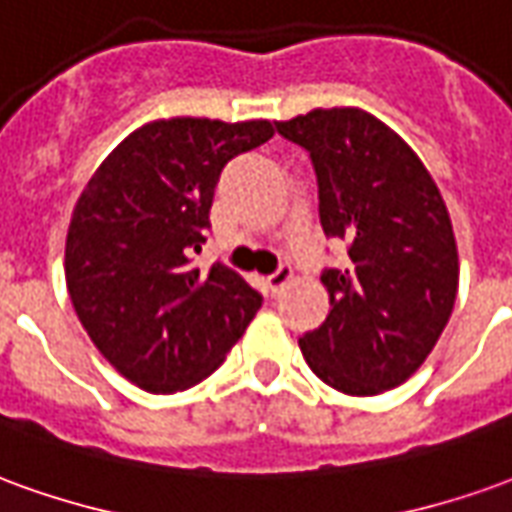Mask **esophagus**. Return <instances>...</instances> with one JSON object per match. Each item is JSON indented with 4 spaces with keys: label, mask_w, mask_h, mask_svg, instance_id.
<instances>
[{
    "label": "esophagus",
    "mask_w": 512,
    "mask_h": 512,
    "mask_svg": "<svg viewBox=\"0 0 512 512\" xmlns=\"http://www.w3.org/2000/svg\"><path fill=\"white\" fill-rule=\"evenodd\" d=\"M291 280H293V268L280 266L274 274H271V277H268V291L277 296V293H282L288 285H291Z\"/></svg>",
    "instance_id": "1"
}]
</instances>
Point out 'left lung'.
Segmentation results:
<instances>
[{"instance_id":"1","label":"left lung","mask_w":512,"mask_h":512,"mask_svg":"<svg viewBox=\"0 0 512 512\" xmlns=\"http://www.w3.org/2000/svg\"><path fill=\"white\" fill-rule=\"evenodd\" d=\"M277 130L310 152L321 227L349 244L346 268L321 274L330 313L299 349L335 391H391L430 357L455 307L446 202L405 138L360 107H316Z\"/></svg>"}]
</instances>
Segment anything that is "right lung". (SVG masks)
I'll return each instance as SVG.
<instances>
[{
	"instance_id": "1",
	"label": "right lung",
	"mask_w": 512,
	"mask_h": 512,
	"mask_svg": "<svg viewBox=\"0 0 512 512\" xmlns=\"http://www.w3.org/2000/svg\"><path fill=\"white\" fill-rule=\"evenodd\" d=\"M266 119L174 116L132 130L82 188L66 235L71 305L110 366L149 393L210 377L260 310V293L224 263L205 274L221 169L266 144Z\"/></svg>"
}]
</instances>
